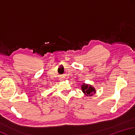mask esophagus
Here are the masks:
<instances>
[{"label": "esophagus", "instance_id": "34e87169", "mask_svg": "<svg viewBox=\"0 0 135 135\" xmlns=\"http://www.w3.org/2000/svg\"><path fill=\"white\" fill-rule=\"evenodd\" d=\"M64 79H65V78H64V77H61V78H60V80H64Z\"/></svg>", "mask_w": 135, "mask_h": 135}]
</instances>
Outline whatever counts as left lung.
<instances>
[{"mask_svg": "<svg viewBox=\"0 0 135 135\" xmlns=\"http://www.w3.org/2000/svg\"><path fill=\"white\" fill-rule=\"evenodd\" d=\"M81 90L84 94H86L87 95H89V96L93 95L92 94L93 92H94V93L95 92V90L94 89V87L84 83L81 86Z\"/></svg>", "mask_w": 135, "mask_h": 135, "instance_id": "left-lung-1", "label": "left lung"}]
</instances>
